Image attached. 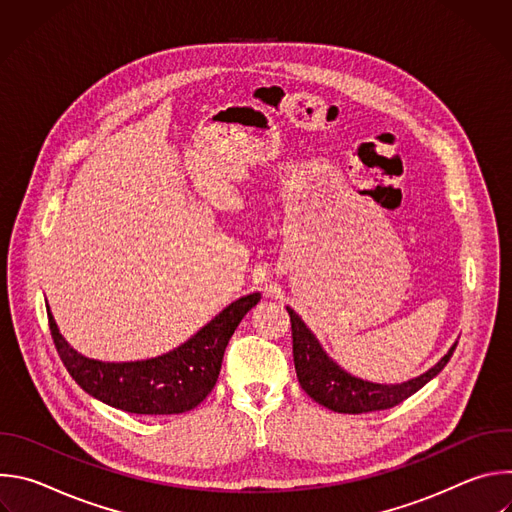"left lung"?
Returning a JSON list of instances; mask_svg holds the SVG:
<instances>
[{
    "instance_id": "8db88e82",
    "label": "left lung",
    "mask_w": 512,
    "mask_h": 512,
    "mask_svg": "<svg viewBox=\"0 0 512 512\" xmlns=\"http://www.w3.org/2000/svg\"><path fill=\"white\" fill-rule=\"evenodd\" d=\"M287 314L291 320V338H294V364L298 381L316 403L336 413L358 415L391 409L403 403L407 397L417 393L425 383H429L437 373H440L456 350L454 344L450 352L437 362L433 369H429L417 379H411L401 385H375L344 373L336 362H332L326 356L316 336L306 328L302 318L291 308H287Z\"/></svg>"
}]
</instances>
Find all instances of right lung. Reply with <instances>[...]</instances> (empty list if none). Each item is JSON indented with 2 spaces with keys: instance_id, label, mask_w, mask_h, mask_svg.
I'll list each match as a JSON object with an SVG mask.
<instances>
[{
  "instance_id": "obj_1",
  "label": "right lung",
  "mask_w": 512,
  "mask_h": 512,
  "mask_svg": "<svg viewBox=\"0 0 512 512\" xmlns=\"http://www.w3.org/2000/svg\"><path fill=\"white\" fill-rule=\"evenodd\" d=\"M259 300L251 294L233 302L176 350L137 362L81 356L60 336L50 310L48 326L62 364L83 391L127 413L174 415L194 409L214 389L233 332Z\"/></svg>"
}]
</instances>
